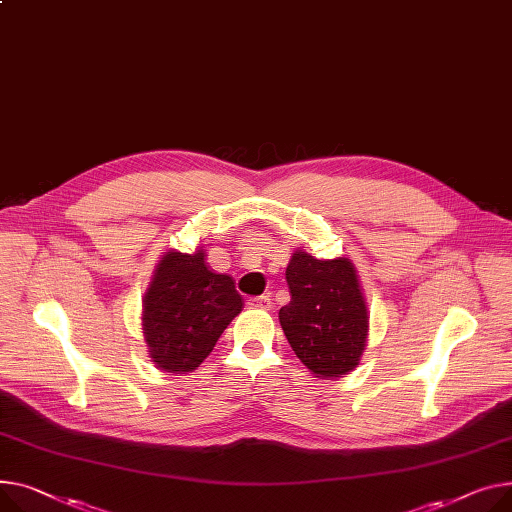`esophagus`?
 <instances>
[{
	"instance_id": "1",
	"label": "esophagus",
	"mask_w": 512,
	"mask_h": 512,
	"mask_svg": "<svg viewBox=\"0 0 512 512\" xmlns=\"http://www.w3.org/2000/svg\"><path fill=\"white\" fill-rule=\"evenodd\" d=\"M249 309H257V311H269L271 309V298L269 296H255L249 298Z\"/></svg>"
}]
</instances>
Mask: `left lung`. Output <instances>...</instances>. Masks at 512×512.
I'll return each mask as SVG.
<instances>
[{
  "label": "left lung",
  "mask_w": 512,
  "mask_h": 512,
  "mask_svg": "<svg viewBox=\"0 0 512 512\" xmlns=\"http://www.w3.org/2000/svg\"><path fill=\"white\" fill-rule=\"evenodd\" d=\"M286 282L292 298L280 309V325L294 354L319 379L352 372L366 350L370 319L354 263L296 249Z\"/></svg>",
  "instance_id": "left-lung-1"
}]
</instances>
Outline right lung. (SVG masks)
<instances>
[{
	"label": "right lung",
	"instance_id": "obj_1",
	"mask_svg": "<svg viewBox=\"0 0 512 512\" xmlns=\"http://www.w3.org/2000/svg\"><path fill=\"white\" fill-rule=\"evenodd\" d=\"M243 298L226 274L206 265V251L168 249L156 263L142 300V331L150 360L162 372H193L210 356Z\"/></svg>",
	"mask_w": 512,
	"mask_h": 512
}]
</instances>
